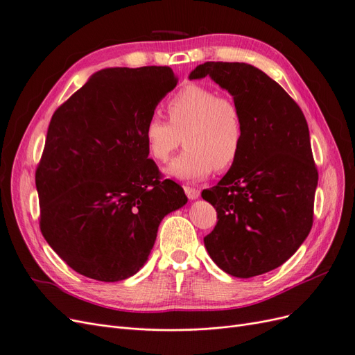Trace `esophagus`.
Returning a JSON list of instances; mask_svg holds the SVG:
<instances>
[{
    "instance_id": "obj_1",
    "label": "esophagus",
    "mask_w": 355,
    "mask_h": 355,
    "mask_svg": "<svg viewBox=\"0 0 355 355\" xmlns=\"http://www.w3.org/2000/svg\"><path fill=\"white\" fill-rule=\"evenodd\" d=\"M184 191H186V194H187V198L190 199V200H196L200 196V190L199 189H196V187H190V186H186L184 187Z\"/></svg>"
}]
</instances>
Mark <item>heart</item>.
<instances>
[{"mask_svg": "<svg viewBox=\"0 0 355 355\" xmlns=\"http://www.w3.org/2000/svg\"><path fill=\"white\" fill-rule=\"evenodd\" d=\"M169 121L150 115L143 127L149 155L166 162L182 144L186 149L166 173L178 180H203L214 168L224 171L237 162L244 141L243 115L231 98L214 89L189 85L166 102Z\"/></svg>", "mask_w": 355, "mask_h": 355, "instance_id": "1", "label": "heart"}]
</instances>
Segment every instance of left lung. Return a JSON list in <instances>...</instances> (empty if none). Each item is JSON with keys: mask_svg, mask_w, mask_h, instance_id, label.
<instances>
[{"mask_svg": "<svg viewBox=\"0 0 355 355\" xmlns=\"http://www.w3.org/2000/svg\"><path fill=\"white\" fill-rule=\"evenodd\" d=\"M206 76L239 105L244 141L237 162L202 191L218 214L203 241L222 270L252 278L285 263L311 230L319 175L309 125L293 98L254 65L207 61L189 78Z\"/></svg>", "mask_w": 355, "mask_h": 355, "instance_id": "1", "label": "left lung"}]
</instances>
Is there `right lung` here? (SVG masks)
<instances>
[{
  "label": "right lung",
  "mask_w": 355,
  "mask_h": 355,
  "mask_svg": "<svg viewBox=\"0 0 355 355\" xmlns=\"http://www.w3.org/2000/svg\"><path fill=\"white\" fill-rule=\"evenodd\" d=\"M177 86L169 67L105 69L54 112L36 169L41 231L83 277L116 282L137 273L161 220L187 203L161 181L143 127Z\"/></svg>",
  "instance_id": "right-lung-1"
}]
</instances>
